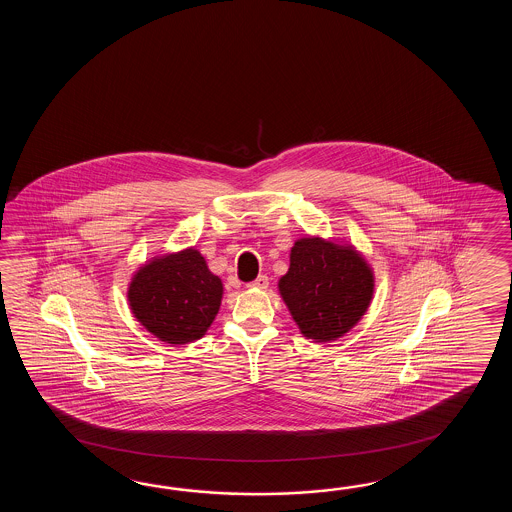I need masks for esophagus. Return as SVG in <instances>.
Returning <instances> with one entry per match:
<instances>
[{"label": "esophagus", "instance_id": "1", "mask_svg": "<svg viewBox=\"0 0 512 512\" xmlns=\"http://www.w3.org/2000/svg\"><path fill=\"white\" fill-rule=\"evenodd\" d=\"M247 287H252V289H267V287H269V278H267L265 274H260L256 280L247 283Z\"/></svg>", "mask_w": 512, "mask_h": 512}]
</instances>
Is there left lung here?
<instances>
[{
  "label": "left lung",
  "instance_id": "1",
  "mask_svg": "<svg viewBox=\"0 0 512 512\" xmlns=\"http://www.w3.org/2000/svg\"><path fill=\"white\" fill-rule=\"evenodd\" d=\"M278 287L304 337L331 342L368 311L373 272L353 247L302 238L291 249L289 271Z\"/></svg>",
  "mask_w": 512,
  "mask_h": 512
}]
</instances>
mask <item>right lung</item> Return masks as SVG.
Instances as JSON below:
<instances>
[{
	"instance_id": "obj_1",
	"label": "right lung",
	"mask_w": 512,
	"mask_h": 512,
	"mask_svg": "<svg viewBox=\"0 0 512 512\" xmlns=\"http://www.w3.org/2000/svg\"><path fill=\"white\" fill-rule=\"evenodd\" d=\"M223 283L196 251L155 258L133 276L131 311L152 335L168 344L194 342L207 333L221 304Z\"/></svg>"
}]
</instances>
